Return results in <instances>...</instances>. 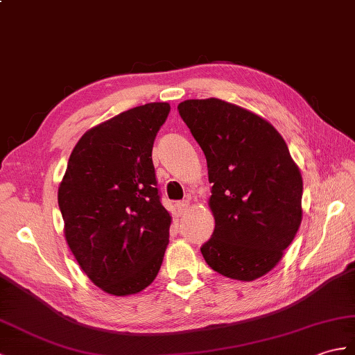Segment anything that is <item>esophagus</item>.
<instances>
[{"label":"esophagus","instance_id":"esophagus-1","mask_svg":"<svg viewBox=\"0 0 355 355\" xmlns=\"http://www.w3.org/2000/svg\"><path fill=\"white\" fill-rule=\"evenodd\" d=\"M187 207H189V201L187 200L177 202V209H178V211L181 213V215H183V213L187 210Z\"/></svg>","mask_w":355,"mask_h":355}]
</instances>
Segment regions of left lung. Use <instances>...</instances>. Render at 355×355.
Here are the masks:
<instances>
[{
    "label": "left lung",
    "instance_id": "left-lung-1",
    "mask_svg": "<svg viewBox=\"0 0 355 355\" xmlns=\"http://www.w3.org/2000/svg\"><path fill=\"white\" fill-rule=\"evenodd\" d=\"M207 159L215 232L201 246L220 275L252 282L282 260L298 232L302 177L282 135L250 110L218 98L178 104Z\"/></svg>",
    "mask_w": 355,
    "mask_h": 355
}]
</instances>
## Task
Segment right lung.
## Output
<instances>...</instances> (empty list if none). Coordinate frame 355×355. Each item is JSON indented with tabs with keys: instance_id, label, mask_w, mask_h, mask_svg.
<instances>
[{
	"instance_id": "1",
	"label": "right lung",
	"mask_w": 355,
	"mask_h": 355,
	"mask_svg": "<svg viewBox=\"0 0 355 355\" xmlns=\"http://www.w3.org/2000/svg\"><path fill=\"white\" fill-rule=\"evenodd\" d=\"M171 110L150 103L119 113L81 136L59 186L64 237L95 286L133 295L157 277L169 242L153 145Z\"/></svg>"
}]
</instances>
